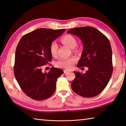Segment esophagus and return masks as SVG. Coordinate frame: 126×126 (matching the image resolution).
<instances>
[{"label":"esophagus","mask_w":126,"mask_h":126,"mask_svg":"<svg viewBox=\"0 0 126 126\" xmlns=\"http://www.w3.org/2000/svg\"><path fill=\"white\" fill-rule=\"evenodd\" d=\"M69 71L68 70H64V73H67L68 72H69Z\"/></svg>","instance_id":"34e87169"}]
</instances>
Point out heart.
<instances>
[{"mask_svg":"<svg viewBox=\"0 0 126 126\" xmlns=\"http://www.w3.org/2000/svg\"><path fill=\"white\" fill-rule=\"evenodd\" d=\"M61 41L63 44L68 47L74 49L77 46V40L76 38L71 35H66L62 38ZM58 49V44L55 42H53L50 46V52L52 55H55L57 54ZM76 59L74 58H62L56 62L57 67L64 69H70L74 63L75 62Z\"/></svg>","mask_w":126,"mask_h":126,"instance_id":"1","label":"heart"}]
</instances>
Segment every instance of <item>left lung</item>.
Here are the masks:
<instances>
[{"label": "left lung", "mask_w": 126, "mask_h": 126, "mask_svg": "<svg viewBox=\"0 0 126 126\" xmlns=\"http://www.w3.org/2000/svg\"><path fill=\"white\" fill-rule=\"evenodd\" d=\"M67 33L78 37L83 43L77 67L88 68L84 74L73 72L76 78L71 84L72 90L84 97L96 96L106 88L112 74V52L109 40L92 27L76 28Z\"/></svg>", "instance_id": "obj_1"}]
</instances>
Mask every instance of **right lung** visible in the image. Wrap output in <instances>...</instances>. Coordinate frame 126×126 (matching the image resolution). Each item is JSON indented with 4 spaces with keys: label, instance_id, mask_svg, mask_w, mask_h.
I'll use <instances>...</instances> for the list:
<instances>
[{
    "label": "right lung",
    "instance_id": "add662e5",
    "mask_svg": "<svg viewBox=\"0 0 126 126\" xmlns=\"http://www.w3.org/2000/svg\"><path fill=\"white\" fill-rule=\"evenodd\" d=\"M65 29L40 28L24 35L19 42L15 55V77L23 91L37 101L50 97L54 93L56 82L63 70L52 67L49 72L41 67L51 62L50 44L64 32Z\"/></svg>",
    "mask_w": 126,
    "mask_h": 126
}]
</instances>
